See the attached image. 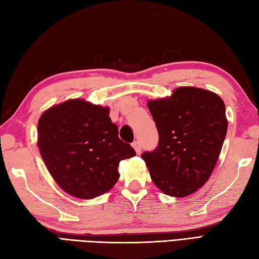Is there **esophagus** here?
Returning a JSON list of instances; mask_svg holds the SVG:
<instances>
[{"mask_svg":"<svg viewBox=\"0 0 259 259\" xmlns=\"http://www.w3.org/2000/svg\"><path fill=\"white\" fill-rule=\"evenodd\" d=\"M133 147H134V149L136 150V152L139 155V153L141 152V145H140V142H139V141H134V142H133Z\"/></svg>","mask_w":259,"mask_h":259,"instance_id":"obj_1","label":"esophagus"}]
</instances>
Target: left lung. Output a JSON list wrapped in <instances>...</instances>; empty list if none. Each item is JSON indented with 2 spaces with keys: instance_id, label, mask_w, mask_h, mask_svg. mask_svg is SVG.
Instances as JSON below:
<instances>
[{
  "instance_id": "8db88e82",
  "label": "left lung",
  "mask_w": 259,
  "mask_h": 259,
  "mask_svg": "<svg viewBox=\"0 0 259 259\" xmlns=\"http://www.w3.org/2000/svg\"><path fill=\"white\" fill-rule=\"evenodd\" d=\"M159 141L141 155L163 194L186 197L197 191L216 166L226 138V108L216 93L181 87L168 99L148 102Z\"/></svg>"
}]
</instances>
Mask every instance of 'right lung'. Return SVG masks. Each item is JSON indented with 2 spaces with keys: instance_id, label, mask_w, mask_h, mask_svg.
Segmentation results:
<instances>
[{
  "instance_id": "add662e5",
  "label": "right lung",
  "mask_w": 259,
  "mask_h": 259,
  "mask_svg": "<svg viewBox=\"0 0 259 259\" xmlns=\"http://www.w3.org/2000/svg\"><path fill=\"white\" fill-rule=\"evenodd\" d=\"M118 134L108 108L74 99L41 115L37 146L49 172L65 192L92 199L117 183L119 162L136 156Z\"/></svg>"
}]
</instances>
